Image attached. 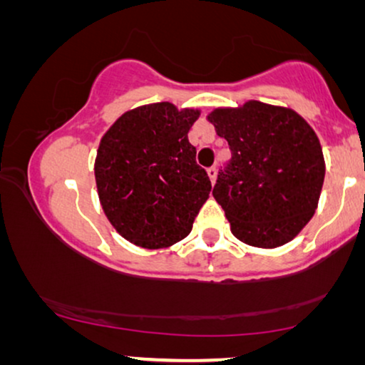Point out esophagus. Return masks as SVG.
I'll return each mask as SVG.
<instances>
[{"mask_svg":"<svg viewBox=\"0 0 365 365\" xmlns=\"http://www.w3.org/2000/svg\"><path fill=\"white\" fill-rule=\"evenodd\" d=\"M207 173H208V177H210V180H212V183H215V180H217V167H210Z\"/></svg>","mask_w":365,"mask_h":365,"instance_id":"1","label":"esophagus"}]
</instances>
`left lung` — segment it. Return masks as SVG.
Returning <instances> with one entry per match:
<instances>
[{"label": "left lung", "instance_id": "obj_1", "mask_svg": "<svg viewBox=\"0 0 365 365\" xmlns=\"http://www.w3.org/2000/svg\"><path fill=\"white\" fill-rule=\"evenodd\" d=\"M207 119L232 150L213 188L232 233L256 248L286 245L319 203L326 163L316 132L296 110L259 101Z\"/></svg>", "mask_w": 365, "mask_h": 365}]
</instances>
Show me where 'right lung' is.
Wrapping results in <instances>:
<instances>
[{"instance_id":"right-lung-1","label":"right lung","mask_w":365,"mask_h":365,"mask_svg":"<svg viewBox=\"0 0 365 365\" xmlns=\"http://www.w3.org/2000/svg\"><path fill=\"white\" fill-rule=\"evenodd\" d=\"M198 117V109L155 102L124 112L101 138L97 193L107 220L130 243L167 248L192 232L212 190L188 142Z\"/></svg>"}]
</instances>
